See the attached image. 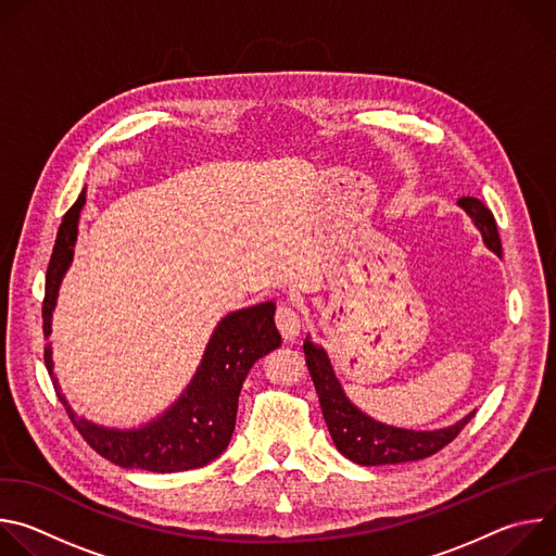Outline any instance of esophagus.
I'll list each match as a JSON object with an SVG mask.
<instances>
[{"label":"esophagus","instance_id":"34e87169","mask_svg":"<svg viewBox=\"0 0 556 556\" xmlns=\"http://www.w3.org/2000/svg\"><path fill=\"white\" fill-rule=\"evenodd\" d=\"M275 324L286 341H294L301 330V316L292 301H281L275 312Z\"/></svg>","mask_w":556,"mask_h":556}]
</instances>
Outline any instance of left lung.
<instances>
[{"mask_svg":"<svg viewBox=\"0 0 556 556\" xmlns=\"http://www.w3.org/2000/svg\"><path fill=\"white\" fill-rule=\"evenodd\" d=\"M457 204L470 215L475 226L480 228L484 244L502 257V240L493 211L478 198H459ZM303 352L330 435L337 448L356 464L382 466L425 459L451 444L472 418L470 414L453 427L438 431H407L376 422L348 401V395L341 389V382L328 361V354L321 348L305 341Z\"/></svg>","mask_w":556,"mask_h":556,"instance_id":"obj_1","label":"left lung"}]
</instances>
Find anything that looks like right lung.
<instances>
[{"instance_id": "1", "label": "right lung", "mask_w": 556, "mask_h": 556, "mask_svg": "<svg viewBox=\"0 0 556 556\" xmlns=\"http://www.w3.org/2000/svg\"><path fill=\"white\" fill-rule=\"evenodd\" d=\"M86 204V191L63 215L56 242L46 273L43 296V334H50V316L63 273L72 262L76 242L78 213ZM275 303L266 301L228 314L217 326L202 365L187 387L182 399L163 416L142 429L116 431L103 429L88 420H76L65 399L54 391L84 440L105 459L123 468H142L151 472H178L200 468L215 459L230 442L237 418V401L247 374L264 354L279 348L281 337L275 328ZM52 371L50 348L43 354Z\"/></svg>"}]
</instances>
